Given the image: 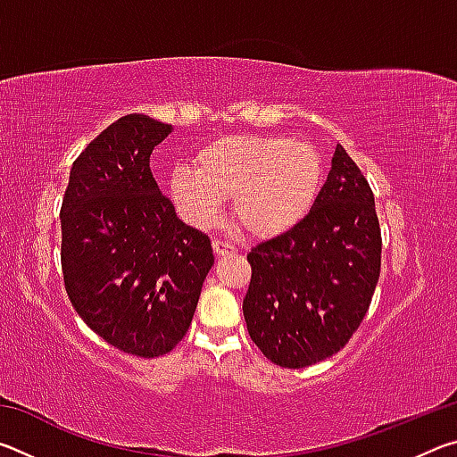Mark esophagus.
Masks as SVG:
<instances>
[{"label": "esophagus", "mask_w": 457, "mask_h": 457, "mask_svg": "<svg viewBox=\"0 0 457 457\" xmlns=\"http://www.w3.org/2000/svg\"><path fill=\"white\" fill-rule=\"evenodd\" d=\"M213 252L215 256H231V253L237 252V247L229 242H223V239H215Z\"/></svg>", "instance_id": "obj_1"}]
</instances>
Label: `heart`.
Instances as JSON below:
<instances>
[{"mask_svg": "<svg viewBox=\"0 0 457 457\" xmlns=\"http://www.w3.org/2000/svg\"><path fill=\"white\" fill-rule=\"evenodd\" d=\"M322 157L284 135H226L207 143L191 167L175 169L169 191L191 223L218 220L231 197V218L253 237L292 229L311 212L322 185Z\"/></svg>", "mask_w": 457, "mask_h": 457, "instance_id": "b5f03b06", "label": "heart"}]
</instances>
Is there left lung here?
I'll list each match as a JSON object with an SVG mask.
<instances>
[{"label": "left lung", "mask_w": 457, "mask_h": 457, "mask_svg": "<svg viewBox=\"0 0 457 457\" xmlns=\"http://www.w3.org/2000/svg\"><path fill=\"white\" fill-rule=\"evenodd\" d=\"M247 262L244 316L266 359L303 369L349 343L381 274V228L367 177L343 146L312 210Z\"/></svg>", "instance_id": "1"}]
</instances>
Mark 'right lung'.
Returning <instances> with one entry per match:
<instances>
[{
    "instance_id": "add662e5",
    "label": "right lung",
    "mask_w": 457,
    "mask_h": 457,
    "mask_svg": "<svg viewBox=\"0 0 457 457\" xmlns=\"http://www.w3.org/2000/svg\"><path fill=\"white\" fill-rule=\"evenodd\" d=\"M171 125L127 114L87 145L60 210L62 276L80 319L135 357L171 353L187 335L212 242L175 215L149 159Z\"/></svg>"
}]
</instances>
